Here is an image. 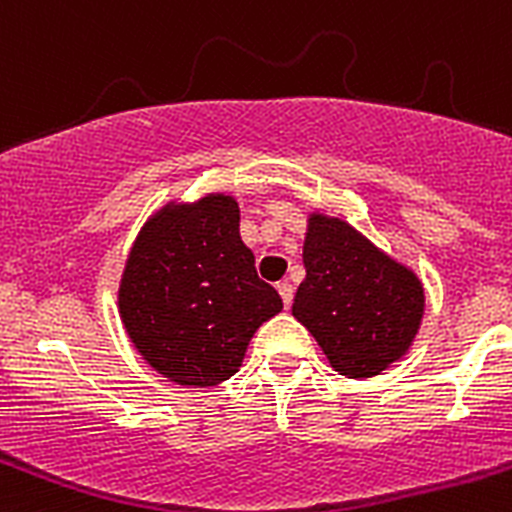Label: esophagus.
Instances as JSON below:
<instances>
[{
    "instance_id": "obj_1",
    "label": "esophagus",
    "mask_w": 512,
    "mask_h": 512,
    "mask_svg": "<svg viewBox=\"0 0 512 512\" xmlns=\"http://www.w3.org/2000/svg\"><path fill=\"white\" fill-rule=\"evenodd\" d=\"M277 289H279V295H282L284 307L292 305V297H295V289H292V284H289V282H279Z\"/></svg>"
}]
</instances>
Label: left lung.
<instances>
[{"label":"left lung","mask_w":512,"mask_h":512,"mask_svg":"<svg viewBox=\"0 0 512 512\" xmlns=\"http://www.w3.org/2000/svg\"><path fill=\"white\" fill-rule=\"evenodd\" d=\"M292 315L336 372L366 379L408 351L423 315L418 277L336 217L312 215Z\"/></svg>","instance_id":"1"}]
</instances>
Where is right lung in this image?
Here are the masks:
<instances>
[{"label":"right lung","mask_w":512,"mask_h":512,"mask_svg":"<svg viewBox=\"0 0 512 512\" xmlns=\"http://www.w3.org/2000/svg\"><path fill=\"white\" fill-rule=\"evenodd\" d=\"M233 197L166 207L140 230L120 284V315L140 356L176 384L233 377L261 323L282 310L238 233Z\"/></svg>","instance_id":"1"}]
</instances>
